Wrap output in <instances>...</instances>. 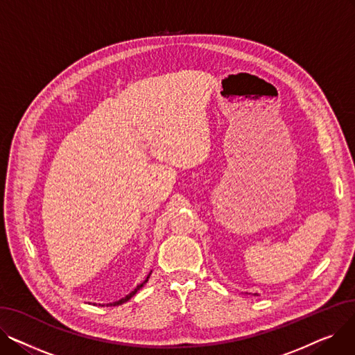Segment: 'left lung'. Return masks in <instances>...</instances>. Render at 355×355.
<instances>
[{
  "label": "left lung",
  "mask_w": 355,
  "mask_h": 355,
  "mask_svg": "<svg viewBox=\"0 0 355 355\" xmlns=\"http://www.w3.org/2000/svg\"><path fill=\"white\" fill-rule=\"evenodd\" d=\"M254 295H257V293H254Z\"/></svg>",
  "instance_id": "obj_1"
}]
</instances>
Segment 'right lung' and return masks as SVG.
<instances>
[{"label":"right lung","mask_w":355,"mask_h":355,"mask_svg":"<svg viewBox=\"0 0 355 355\" xmlns=\"http://www.w3.org/2000/svg\"><path fill=\"white\" fill-rule=\"evenodd\" d=\"M151 272H153V270H151ZM151 272H149V275L146 276V279H145V281H144L142 284H139V285H138V286H137V288H135V289H134L132 292H130L129 295H126L125 297H122V300H119V301H116V302H112V304H106V306H118V305H122V304L128 302V301L130 300V297H132V296H134V295H135V293H137V292H138V291H139V289H141V288H142V286H144V285H145V284L148 282V279H149V276H151ZM102 306H103V305H102Z\"/></svg>","instance_id":"right-lung-1"}]
</instances>
